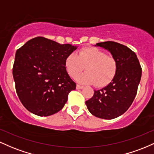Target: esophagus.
Wrapping results in <instances>:
<instances>
[{
	"instance_id": "esophagus-1",
	"label": "esophagus",
	"mask_w": 154,
	"mask_h": 154,
	"mask_svg": "<svg viewBox=\"0 0 154 154\" xmlns=\"http://www.w3.org/2000/svg\"><path fill=\"white\" fill-rule=\"evenodd\" d=\"M84 88V86H82V85H79V84H77L76 85V89H82Z\"/></svg>"
}]
</instances>
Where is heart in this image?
I'll return each mask as SVG.
<instances>
[{
	"mask_svg": "<svg viewBox=\"0 0 154 154\" xmlns=\"http://www.w3.org/2000/svg\"><path fill=\"white\" fill-rule=\"evenodd\" d=\"M65 68L72 78L76 77L85 68L86 72L79 76L78 81L103 87L115 77L118 64L113 57L107 55L103 50L97 47H84L76 54L70 53L66 57Z\"/></svg>",
	"mask_w": 154,
	"mask_h": 154,
	"instance_id": "obj_1",
	"label": "heart"
}]
</instances>
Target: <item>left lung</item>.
Segmentation results:
<instances>
[{
    "instance_id": "8db88e82",
    "label": "left lung",
    "mask_w": 154,
    "mask_h": 154,
    "mask_svg": "<svg viewBox=\"0 0 154 154\" xmlns=\"http://www.w3.org/2000/svg\"><path fill=\"white\" fill-rule=\"evenodd\" d=\"M110 51L118 64L115 77L106 86L94 90V95L86 101L92 115L103 119H113L125 113L137 94L142 68L137 55L127 46L113 41L97 43Z\"/></svg>"
}]
</instances>
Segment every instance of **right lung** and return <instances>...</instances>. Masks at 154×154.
I'll return each mask as SVG.
<instances>
[{"label": "right lung", "instance_id": "add662e5", "mask_svg": "<svg viewBox=\"0 0 154 154\" xmlns=\"http://www.w3.org/2000/svg\"><path fill=\"white\" fill-rule=\"evenodd\" d=\"M76 49L36 37L17 50L13 77L17 95L26 109L48 116L63 108L68 94L76 86L65 70V60Z\"/></svg>", "mask_w": 154, "mask_h": 154}]
</instances>
